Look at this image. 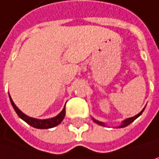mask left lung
<instances>
[{
    "instance_id": "8db88e82",
    "label": "left lung",
    "mask_w": 159,
    "mask_h": 159,
    "mask_svg": "<svg viewBox=\"0 0 159 159\" xmlns=\"http://www.w3.org/2000/svg\"><path fill=\"white\" fill-rule=\"evenodd\" d=\"M145 108L146 107H144V109L140 112V113H138L137 116H133V117H129V118H126V119H125L124 121H122V123H121V125H118L117 126V128H122V127H125V126H127L128 125H130L132 122H134L136 119H137V117L139 116H141V114L143 113V111L145 110ZM92 119H93V121H94V123H96V124H98L99 125H103V126H105L106 125V124L103 122H100V121H98V120H96V119H94V117H92Z\"/></svg>"
}]
</instances>
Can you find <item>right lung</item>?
I'll return each instance as SVG.
<instances>
[{
    "instance_id": "1",
    "label": "right lung",
    "mask_w": 159,
    "mask_h": 159,
    "mask_svg": "<svg viewBox=\"0 0 159 159\" xmlns=\"http://www.w3.org/2000/svg\"><path fill=\"white\" fill-rule=\"evenodd\" d=\"M9 97H10L11 104L12 107L15 110V112L17 113V115L19 116V117L22 118L23 121H25L28 125H30L33 127H35V128H38V129H48V128H52V127H54V126L58 125L60 123L64 120V118H65V107L63 108V110L56 116H54V117L48 118V119H37V118H34V117L28 116L27 115H25L24 113H22V111L16 107V105L13 103V101H12V99H11V97L10 94H9Z\"/></svg>"
}]
</instances>
